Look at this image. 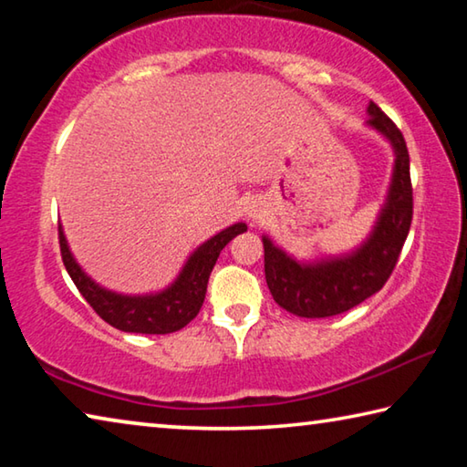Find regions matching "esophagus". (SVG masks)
Returning a JSON list of instances; mask_svg holds the SVG:
<instances>
[{
  "label": "esophagus",
  "mask_w": 467,
  "mask_h": 467,
  "mask_svg": "<svg viewBox=\"0 0 467 467\" xmlns=\"http://www.w3.org/2000/svg\"><path fill=\"white\" fill-rule=\"evenodd\" d=\"M244 212H247V216H249L251 220L262 218V214H264V203L257 202V200H253V202L247 203V208H244Z\"/></svg>",
  "instance_id": "34e87169"
}]
</instances>
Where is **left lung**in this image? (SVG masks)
<instances>
[{
	"label": "left lung",
	"instance_id": "left-lung-1",
	"mask_svg": "<svg viewBox=\"0 0 467 467\" xmlns=\"http://www.w3.org/2000/svg\"><path fill=\"white\" fill-rule=\"evenodd\" d=\"M367 115V128L389 141L395 156L389 189L367 239L342 255L300 262L270 236H262L267 288L282 309L298 317H331L381 290L398 264L412 224V183L406 140L375 102H368Z\"/></svg>",
	"mask_w": 467,
	"mask_h": 467
}]
</instances>
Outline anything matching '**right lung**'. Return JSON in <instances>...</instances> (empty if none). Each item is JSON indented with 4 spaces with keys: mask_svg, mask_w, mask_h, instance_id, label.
I'll use <instances>...</instances> for the list:
<instances>
[{
    "mask_svg": "<svg viewBox=\"0 0 467 467\" xmlns=\"http://www.w3.org/2000/svg\"><path fill=\"white\" fill-rule=\"evenodd\" d=\"M244 231H247V224L236 223L210 236L187 257L179 275L167 288L146 292V295H121V292L109 290L94 282L76 262L61 224L59 247L69 278L74 280L76 288L88 300L92 309L99 313V317L105 319L109 326L128 331V334H172V331L185 327L200 313L210 274L214 270L220 251Z\"/></svg>",
    "mask_w": 467,
    "mask_h": 467,
    "instance_id": "1",
    "label": "right lung"
}]
</instances>
